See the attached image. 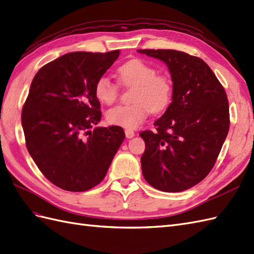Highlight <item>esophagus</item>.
Instances as JSON below:
<instances>
[{
	"label": "esophagus",
	"instance_id": "obj_1",
	"mask_svg": "<svg viewBox=\"0 0 254 254\" xmlns=\"http://www.w3.org/2000/svg\"><path fill=\"white\" fill-rule=\"evenodd\" d=\"M125 133H126L127 138H133L134 136H135V132L133 131V129H128V128H127L126 131H125Z\"/></svg>",
	"mask_w": 254,
	"mask_h": 254
}]
</instances>
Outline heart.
<instances>
[{
  "mask_svg": "<svg viewBox=\"0 0 254 254\" xmlns=\"http://www.w3.org/2000/svg\"><path fill=\"white\" fill-rule=\"evenodd\" d=\"M157 68L140 59H132L117 69L119 81L127 88H134L131 105L117 106L106 113L112 126L136 128L151 113L160 114L171 105L174 84L167 75L157 74ZM97 101L112 105L119 97V87L107 77H100L94 86Z\"/></svg>",
  "mask_w": 254,
  "mask_h": 254,
  "instance_id": "1",
  "label": "heart"
}]
</instances>
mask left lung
<instances>
[{"label": "left lung", "mask_w": 254, "mask_h": 254, "mask_svg": "<svg viewBox=\"0 0 254 254\" xmlns=\"http://www.w3.org/2000/svg\"><path fill=\"white\" fill-rule=\"evenodd\" d=\"M163 61L174 84L173 101L144 131L141 171L163 192H180L200 183L216 163L230 128L229 101L211 68L197 57L172 49H139Z\"/></svg>", "instance_id": "1"}]
</instances>
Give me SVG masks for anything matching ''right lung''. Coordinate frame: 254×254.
Wrapping results in <instances>:
<instances>
[{
	"label": "right lung",
	"instance_id": "add662e5",
	"mask_svg": "<svg viewBox=\"0 0 254 254\" xmlns=\"http://www.w3.org/2000/svg\"><path fill=\"white\" fill-rule=\"evenodd\" d=\"M109 53H69L34 76L22 108L25 145L50 183L70 192L92 189L105 177L125 131L95 127L102 113L96 80L118 59Z\"/></svg>",
	"mask_w": 254,
	"mask_h": 254
}]
</instances>
